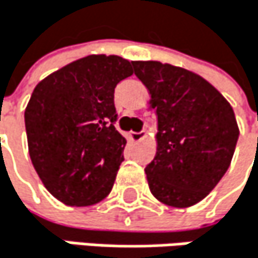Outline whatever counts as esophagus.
I'll list each match as a JSON object with an SVG mask.
<instances>
[{
  "instance_id": "34e87169",
  "label": "esophagus",
  "mask_w": 258,
  "mask_h": 258,
  "mask_svg": "<svg viewBox=\"0 0 258 258\" xmlns=\"http://www.w3.org/2000/svg\"><path fill=\"white\" fill-rule=\"evenodd\" d=\"M145 132H139V133H135V132H132L130 135H128V139H130L132 142H141L142 139H145Z\"/></svg>"
}]
</instances>
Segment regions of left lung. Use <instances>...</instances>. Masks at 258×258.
<instances>
[{"mask_svg":"<svg viewBox=\"0 0 258 258\" xmlns=\"http://www.w3.org/2000/svg\"><path fill=\"white\" fill-rule=\"evenodd\" d=\"M156 110V156L145 174L162 204L188 208L204 200L229 168L238 139L231 104L200 75L159 61L133 62Z\"/></svg>","mask_w":258,"mask_h":258,"instance_id":"left-lung-1","label":"left lung"}]
</instances>
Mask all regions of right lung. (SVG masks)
<instances>
[{
  "mask_svg": "<svg viewBox=\"0 0 258 258\" xmlns=\"http://www.w3.org/2000/svg\"><path fill=\"white\" fill-rule=\"evenodd\" d=\"M116 54H88L44 78L24 120L29 154L47 188L70 207L104 200L123 160L125 138L114 128V87L133 75Z\"/></svg>",
  "mask_w": 258,
  "mask_h": 258,
  "instance_id": "add662e5",
  "label": "right lung"
}]
</instances>
